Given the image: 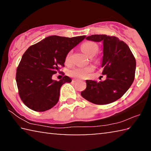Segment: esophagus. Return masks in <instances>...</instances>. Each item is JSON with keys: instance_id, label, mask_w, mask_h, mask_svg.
Segmentation results:
<instances>
[{"instance_id": "esophagus-1", "label": "esophagus", "mask_w": 151, "mask_h": 151, "mask_svg": "<svg viewBox=\"0 0 151 151\" xmlns=\"http://www.w3.org/2000/svg\"><path fill=\"white\" fill-rule=\"evenodd\" d=\"M72 81L73 82V83H76V81H78V80H77V79H73V80Z\"/></svg>"}]
</instances>
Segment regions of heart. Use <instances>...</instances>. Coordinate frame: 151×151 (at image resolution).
<instances>
[{
    "mask_svg": "<svg viewBox=\"0 0 151 151\" xmlns=\"http://www.w3.org/2000/svg\"><path fill=\"white\" fill-rule=\"evenodd\" d=\"M81 49L83 52L89 57H92L95 55L99 50V47L96 43L93 42H86L81 45ZM70 58V52L66 55V62L68 63ZM93 70V66H88L85 67H76L69 71V75L72 77L83 78H86L88 74Z\"/></svg>",
    "mask_w": 151,
    "mask_h": 151,
    "instance_id": "heart-1",
    "label": "heart"
}]
</instances>
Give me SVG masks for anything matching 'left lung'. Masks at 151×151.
I'll return each mask as SVG.
<instances>
[{"label":"left lung","mask_w":151,"mask_h":151,"mask_svg":"<svg viewBox=\"0 0 151 151\" xmlns=\"http://www.w3.org/2000/svg\"><path fill=\"white\" fill-rule=\"evenodd\" d=\"M94 42H102L103 57L101 66L104 81L86 80V88L81 92L86 100L96 104H107L116 101L126 93L134 79L136 60L131 49L116 37L94 35L86 38Z\"/></svg>","instance_id":"obj_1"}]
</instances>
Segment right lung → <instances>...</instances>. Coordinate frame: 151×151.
<instances>
[{
  "mask_svg": "<svg viewBox=\"0 0 151 151\" xmlns=\"http://www.w3.org/2000/svg\"><path fill=\"white\" fill-rule=\"evenodd\" d=\"M85 37L49 36L25 51L17 67L16 81L19 96L27 107L43 112L56 105L60 87L72 80L65 76L57 81L52 76L60 66H65L66 55Z\"/></svg>",
  "mask_w": 151,
  "mask_h": 151,
  "instance_id": "right-lung-1",
  "label": "right lung"
}]
</instances>
